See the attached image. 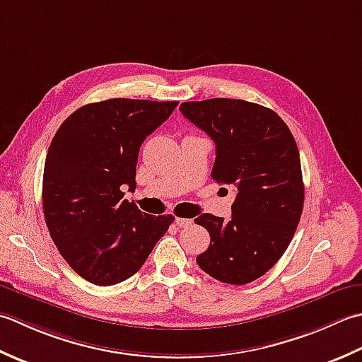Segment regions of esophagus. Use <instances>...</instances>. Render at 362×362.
<instances>
[{"mask_svg": "<svg viewBox=\"0 0 362 362\" xmlns=\"http://www.w3.org/2000/svg\"><path fill=\"white\" fill-rule=\"evenodd\" d=\"M175 223H176V226H180V228H187V226L192 225V220H190V218L176 217V218H175Z\"/></svg>", "mask_w": 362, "mask_h": 362, "instance_id": "1", "label": "esophagus"}]
</instances>
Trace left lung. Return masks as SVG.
Returning a JSON list of instances; mask_svg holds the SVG:
<instances>
[{"mask_svg": "<svg viewBox=\"0 0 362 362\" xmlns=\"http://www.w3.org/2000/svg\"><path fill=\"white\" fill-rule=\"evenodd\" d=\"M180 110L216 144L212 180L238 190L228 222L208 212L195 218L211 235L197 264L222 283H252L283 256L303 212L297 142L281 117L256 103L211 98Z\"/></svg>", "mask_w": 362, "mask_h": 362, "instance_id": "8db88e82", "label": "left lung"}]
</instances>
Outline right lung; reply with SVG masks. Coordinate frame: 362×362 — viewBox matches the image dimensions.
<instances>
[{"label": "right lung", "mask_w": 362, "mask_h": 362, "mask_svg": "<svg viewBox=\"0 0 362 362\" xmlns=\"http://www.w3.org/2000/svg\"><path fill=\"white\" fill-rule=\"evenodd\" d=\"M178 101L112 98L67 117L47 153L42 202L51 239L88 283L112 286L140 270L173 223L123 200L136 189V165L146 136Z\"/></svg>", "instance_id": "right-lung-1"}]
</instances>
